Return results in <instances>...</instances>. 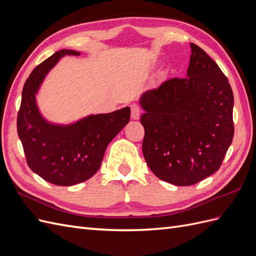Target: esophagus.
I'll use <instances>...</instances> for the list:
<instances>
[{
	"label": "esophagus",
	"instance_id": "34e87169",
	"mask_svg": "<svg viewBox=\"0 0 256 256\" xmlns=\"http://www.w3.org/2000/svg\"><path fill=\"white\" fill-rule=\"evenodd\" d=\"M130 109H131V118L138 120V118H140V114H141L140 106L136 104H132L130 106Z\"/></svg>",
	"mask_w": 256,
	"mask_h": 256
}]
</instances>
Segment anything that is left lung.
Wrapping results in <instances>:
<instances>
[{
    "instance_id": "obj_1",
    "label": "left lung",
    "mask_w": 256,
    "mask_h": 256,
    "mask_svg": "<svg viewBox=\"0 0 256 256\" xmlns=\"http://www.w3.org/2000/svg\"><path fill=\"white\" fill-rule=\"evenodd\" d=\"M184 79L145 92L143 154L152 172L175 186H191L219 170L234 136V96L216 62L196 44Z\"/></svg>"
}]
</instances>
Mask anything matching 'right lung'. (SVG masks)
<instances>
[{"instance_id": "1", "label": "right lung", "mask_w": 256, "mask_h": 256, "mask_svg": "<svg viewBox=\"0 0 256 256\" xmlns=\"http://www.w3.org/2000/svg\"><path fill=\"white\" fill-rule=\"evenodd\" d=\"M80 54L60 50L34 69L23 86L17 118L18 136L30 168L58 186H74L94 176L106 146L130 118L129 106L111 113L90 114L67 125L44 118L36 95L46 76L63 56Z\"/></svg>"}]
</instances>
